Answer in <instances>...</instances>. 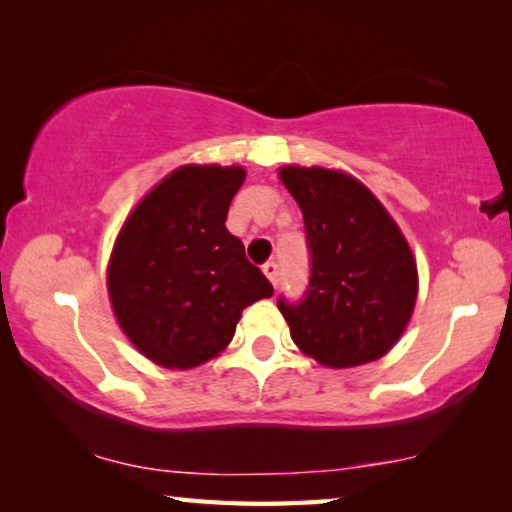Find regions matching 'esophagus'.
I'll use <instances>...</instances> for the list:
<instances>
[{"instance_id":"obj_1","label":"esophagus","mask_w":512,"mask_h":512,"mask_svg":"<svg viewBox=\"0 0 512 512\" xmlns=\"http://www.w3.org/2000/svg\"><path fill=\"white\" fill-rule=\"evenodd\" d=\"M263 272H265V277H268L270 282H272V286L279 284V265H277L275 261L265 263V265H263Z\"/></svg>"}]
</instances>
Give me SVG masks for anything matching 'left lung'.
<instances>
[{
	"label": "left lung",
	"instance_id": "obj_1",
	"mask_svg": "<svg viewBox=\"0 0 512 512\" xmlns=\"http://www.w3.org/2000/svg\"><path fill=\"white\" fill-rule=\"evenodd\" d=\"M303 209L310 282L303 298H277L291 338L328 368L380 359L401 338L417 300V265L394 219L349 174L282 167Z\"/></svg>",
	"mask_w": 512,
	"mask_h": 512
}]
</instances>
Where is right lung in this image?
Masks as SVG:
<instances>
[{"label": "right lung", "mask_w": 512, "mask_h": 512, "mask_svg": "<svg viewBox=\"0 0 512 512\" xmlns=\"http://www.w3.org/2000/svg\"><path fill=\"white\" fill-rule=\"evenodd\" d=\"M242 167L186 165L135 207L111 254L116 319L146 359L195 368L233 340L244 307L272 296L226 228Z\"/></svg>", "instance_id": "obj_1"}]
</instances>
